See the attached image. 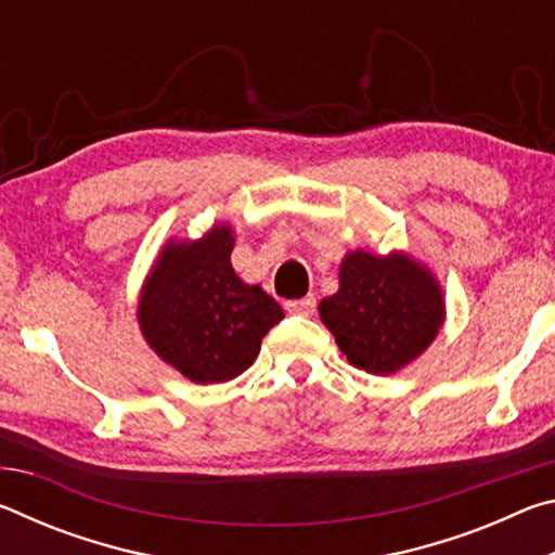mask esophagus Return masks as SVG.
<instances>
[{
  "mask_svg": "<svg viewBox=\"0 0 555 555\" xmlns=\"http://www.w3.org/2000/svg\"><path fill=\"white\" fill-rule=\"evenodd\" d=\"M286 311L294 313V315H311V313L315 311V296H306V298H298V300H288Z\"/></svg>",
  "mask_w": 555,
  "mask_h": 555,
  "instance_id": "1",
  "label": "esophagus"
}]
</instances>
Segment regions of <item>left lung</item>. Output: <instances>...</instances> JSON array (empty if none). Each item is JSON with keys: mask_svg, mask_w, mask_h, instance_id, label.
Listing matches in <instances>:
<instances>
[{"mask_svg": "<svg viewBox=\"0 0 555 555\" xmlns=\"http://www.w3.org/2000/svg\"><path fill=\"white\" fill-rule=\"evenodd\" d=\"M318 311L354 367L391 374L434 343L443 323V296L434 276L411 259L360 249L345 257L340 291Z\"/></svg>", "mask_w": 555, "mask_h": 555, "instance_id": "1", "label": "left lung"}]
</instances>
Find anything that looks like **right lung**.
I'll return each instance as SVG.
<instances>
[{
	"mask_svg": "<svg viewBox=\"0 0 555 555\" xmlns=\"http://www.w3.org/2000/svg\"><path fill=\"white\" fill-rule=\"evenodd\" d=\"M232 230L171 244L139 300V325L164 362L198 384L234 379L255 362L261 337L284 311L230 264Z\"/></svg>",
	"mask_w": 555,
	"mask_h": 555,
	"instance_id": "obj_1",
	"label": "right lung"
}]
</instances>
